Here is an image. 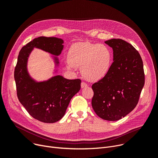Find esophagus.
I'll list each match as a JSON object with an SVG mask.
<instances>
[{"mask_svg": "<svg viewBox=\"0 0 158 158\" xmlns=\"http://www.w3.org/2000/svg\"><path fill=\"white\" fill-rule=\"evenodd\" d=\"M87 86H88L87 84H86L85 82H84V81H82L81 83V88H84V87H87Z\"/></svg>", "mask_w": 158, "mask_h": 158, "instance_id": "esophagus-1", "label": "esophagus"}]
</instances>
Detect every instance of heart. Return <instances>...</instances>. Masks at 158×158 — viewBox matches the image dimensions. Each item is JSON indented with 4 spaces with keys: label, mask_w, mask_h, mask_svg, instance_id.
Instances as JSON below:
<instances>
[{
    "label": "heart",
    "mask_w": 158,
    "mask_h": 158,
    "mask_svg": "<svg viewBox=\"0 0 158 158\" xmlns=\"http://www.w3.org/2000/svg\"><path fill=\"white\" fill-rule=\"evenodd\" d=\"M68 62L73 67H81V73L87 80L98 81L109 71L112 53L110 49L103 44L78 42L69 51Z\"/></svg>",
    "instance_id": "obj_1"
}]
</instances>
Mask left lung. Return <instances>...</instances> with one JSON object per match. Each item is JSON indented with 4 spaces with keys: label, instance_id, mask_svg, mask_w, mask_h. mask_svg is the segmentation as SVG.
Returning <instances> with one entry per match:
<instances>
[{
    "label": "left lung",
    "instance_id": "left-lung-1",
    "mask_svg": "<svg viewBox=\"0 0 158 158\" xmlns=\"http://www.w3.org/2000/svg\"><path fill=\"white\" fill-rule=\"evenodd\" d=\"M113 50V62L107 74L92 85V107L100 118L116 121L131 112L145 84L143 64L138 51L122 39L105 42Z\"/></svg>",
    "mask_w": 158,
    "mask_h": 158
}]
</instances>
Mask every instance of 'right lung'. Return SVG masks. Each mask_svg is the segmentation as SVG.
<instances>
[{
    "label": "right lung",
    "instance_id": "right-lung-1",
    "mask_svg": "<svg viewBox=\"0 0 158 158\" xmlns=\"http://www.w3.org/2000/svg\"><path fill=\"white\" fill-rule=\"evenodd\" d=\"M64 40L56 37L40 36L21 49L15 68L17 94L19 102L28 113L40 122L52 123L59 121L74 95L81 88L80 79L67 80L57 75L49 80L37 82L27 72L28 57L34 48L58 56L64 48ZM56 65L59 62L55 56Z\"/></svg>",
    "mask_w": 158,
    "mask_h": 158
}]
</instances>
